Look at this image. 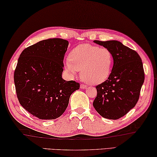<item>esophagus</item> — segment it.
Listing matches in <instances>:
<instances>
[{"mask_svg": "<svg viewBox=\"0 0 157 157\" xmlns=\"http://www.w3.org/2000/svg\"><path fill=\"white\" fill-rule=\"evenodd\" d=\"M80 88L81 89H85L86 88V85H83V84H82L80 85Z\"/></svg>", "mask_w": 157, "mask_h": 157, "instance_id": "obj_1", "label": "esophagus"}]
</instances>
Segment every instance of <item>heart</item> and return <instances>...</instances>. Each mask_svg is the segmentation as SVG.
Here are the masks:
<instances>
[{"label":"heart","mask_w":157,"mask_h":157,"mask_svg":"<svg viewBox=\"0 0 157 157\" xmlns=\"http://www.w3.org/2000/svg\"><path fill=\"white\" fill-rule=\"evenodd\" d=\"M65 63L66 71L75 75L81 70V78L90 85H99L111 75L113 56L110 49L88 44H80L71 51Z\"/></svg>","instance_id":"obj_1"}]
</instances>
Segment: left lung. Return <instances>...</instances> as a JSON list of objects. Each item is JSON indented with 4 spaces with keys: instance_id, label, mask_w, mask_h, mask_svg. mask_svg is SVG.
Returning <instances> with one entry per match:
<instances>
[{
    "instance_id": "obj_1",
    "label": "left lung",
    "mask_w": 157,
    "mask_h": 157,
    "mask_svg": "<svg viewBox=\"0 0 157 157\" xmlns=\"http://www.w3.org/2000/svg\"><path fill=\"white\" fill-rule=\"evenodd\" d=\"M94 42L111 50L113 66L111 75L96 86L93 106L105 118L117 120L127 114L138 101L144 81L142 59L138 53L118 41Z\"/></svg>"
}]
</instances>
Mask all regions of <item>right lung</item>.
Listing matches in <instances>:
<instances>
[{
	"label": "right lung",
	"instance_id": "obj_1",
	"mask_svg": "<svg viewBox=\"0 0 157 157\" xmlns=\"http://www.w3.org/2000/svg\"><path fill=\"white\" fill-rule=\"evenodd\" d=\"M68 41L59 38L42 40L23 50L14 72L17 97L23 108L41 120L64 113L71 95L79 90L75 81L62 79Z\"/></svg>",
	"mask_w": 157,
	"mask_h": 157
}]
</instances>
